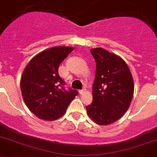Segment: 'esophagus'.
<instances>
[{"label":"esophagus","instance_id":"esophagus-1","mask_svg":"<svg viewBox=\"0 0 157 157\" xmlns=\"http://www.w3.org/2000/svg\"><path fill=\"white\" fill-rule=\"evenodd\" d=\"M85 91H86V89H81V90L78 91V92H79V94H83L85 92Z\"/></svg>","mask_w":157,"mask_h":157}]
</instances>
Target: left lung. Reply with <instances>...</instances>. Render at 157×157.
I'll list each match as a JSON object with an SVG mask.
<instances>
[{"label":"left lung","mask_w":157,"mask_h":157,"mask_svg":"<svg viewBox=\"0 0 157 157\" xmlns=\"http://www.w3.org/2000/svg\"><path fill=\"white\" fill-rule=\"evenodd\" d=\"M96 62L92 102L86 106L89 117L98 125H109L122 117L132 101L134 84L126 62L101 48L91 49Z\"/></svg>","instance_id":"1"}]
</instances>
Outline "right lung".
I'll return each instance as SVG.
<instances>
[{
  "label": "right lung",
  "mask_w": 157,
  "mask_h": 157,
  "mask_svg": "<svg viewBox=\"0 0 157 157\" xmlns=\"http://www.w3.org/2000/svg\"><path fill=\"white\" fill-rule=\"evenodd\" d=\"M74 50L71 47H54L33 58L21 79V89L28 108L44 120H55L63 116L78 95L75 89H65L59 76V65Z\"/></svg>",
  "instance_id": "1"
}]
</instances>
